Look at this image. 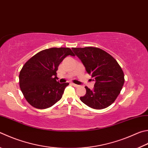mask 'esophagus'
<instances>
[{"label": "esophagus", "instance_id": "1", "mask_svg": "<svg viewBox=\"0 0 148 148\" xmlns=\"http://www.w3.org/2000/svg\"><path fill=\"white\" fill-rule=\"evenodd\" d=\"M72 85L74 86V87H78L79 85H76V84H74V83H72Z\"/></svg>", "mask_w": 148, "mask_h": 148}]
</instances>
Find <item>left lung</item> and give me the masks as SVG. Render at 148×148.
<instances>
[{
	"label": "left lung",
	"instance_id": "left-lung-1",
	"mask_svg": "<svg viewBox=\"0 0 148 148\" xmlns=\"http://www.w3.org/2000/svg\"><path fill=\"white\" fill-rule=\"evenodd\" d=\"M77 58L91 74L95 87H85L86 94L80 100L87 106L102 109L113 103L124 83V74L116 60L106 51L95 47L72 48Z\"/></svg>",
	"mask_w": 148,
	"mask_h": 148
}]
</instances>
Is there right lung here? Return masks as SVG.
<instances>
[{
	"label": "right lung",
	"instance_id": "right-lung-1",
	"mask_svg": "<svg viewBox=\"0 0 148 148\" xmlns=\"http://www.w3.org/2000/svg\"><path fill=\"white\" fill-rule=\"evenodd\" d=\"M69 55L75 56L69 48H51L36 53L24 65L19 74V85L32 106L47 109L62 98L69 83L56 81V71L61 61Z\"/></svg>",
	"mask_w": 148,
	"mask_h": 148
}]
</instances>
